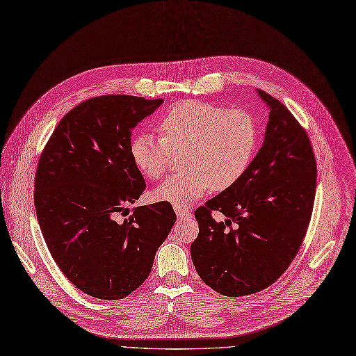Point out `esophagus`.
<instances>
[{"label": "esophagus", "instance_id": "34e87169", "mask_svg": "<svg viewBox=\"0 0 356 356\" xmlns=\"http://www.w3.org/2000/svg\"><path fill=\"white\" fill-rule=\"evenodd\" d=\"M176 216L179 220H188L192 217V213L189 209H183V208H176Z\"/></svg>", "mask_w": 356, "mask_h": 356}]
</instances>
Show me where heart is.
<instances>
[{"label":"heart","mask_w":356,"mask_h":356,"mask_svg":"<svg viewBox=\"0 0 356 356\" xmlns=\"http://www.w3.org/2000/svg\"><path fill=\"white\" fill-rule=\"evenodd\" d=\"M161 138L138 135L130 145L135 165L143 176L160 180L173 154L185 151L186 171L168 177L151 192L156 202L186 208L213 189L234 186L249 170L257 152L258 126L245 110H227L202 101L177 102L158 123Z\"/></svg>","instance_id":"obj_1"}]
</instances>
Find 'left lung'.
I'll return each instance as SVG.
<instances>
[{
  "label": "left lung",
  "mask_w": 356,
  "mask_h": 356,
  "mask_svg": "<svg viewBox=\"0 0 356 356\" xmlns=\"http://www.w3.org/2000/svg\"><path fill=\"white\" fill-rule=\"evenodd\" d=\"M270 108L264 143L246 175L196 208L193 266L213 291L238 298L273 284L304 242L317 188V163L305 129L259 90ZM227 217L216 222L212 213Z\"/></svg>",
  "instance_id": "1"
}]
</instances>
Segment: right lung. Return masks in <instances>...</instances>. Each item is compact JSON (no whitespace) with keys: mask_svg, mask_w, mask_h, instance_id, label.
I'll return each instance as SVG.
<instances>
[{"mask_svg":"<svg viewBox=\"0 0 356 356\" xmlns=\"http://www.w3.org/2000/svg\"><path fill=\"white\" fill-rule=\"evenodd\" d=\"M163 102L89 98L61 118L39 156V227L61 273L89 296L117 300L136 291L176 221L167 202L127 208L147 188L130 154L131 130Z\"/></svg>","mask_w":356,"mask_h":356,"instance_id":"obj_1","label":"right lung"}]
</instances>
